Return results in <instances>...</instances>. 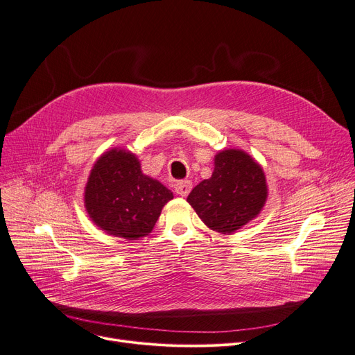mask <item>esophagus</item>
Returning <instances> with one entry per match:
<instances>
[{"mask_svg":"<svg viewBox=\"0 0 355 355\" xmlns=\"http://www.w3.org/2000/svg\"><path fill=\"white\" fill-rule=\"evenodd\" d=\"M174 189H175V193H177L178 196L187 197L189 193H190L191 189H193V185H191L190 181H177L175 185H174Z\"/></svg>","mask_w":355,"mask_h":355,"instance_id":"esophagus-1","label":"esophagus"}]
</instances>
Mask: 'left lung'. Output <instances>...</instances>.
I'll return each instance as SVG.
<instances>
[{"instance_id": "obj_1", "label": "left lung", "mask_w": 355, "mask_h": 355, "mask_svg": "<svg viewBox=\"0 0 355 355\" xmlns=\"http://www.w3.org/2000/svg\"><path fill=\"white\" fill-rule=\"evenodd\" d=\"M268 200L263 168L243 149H223L214 171L193 189L187 201L213 232L232 234L254 220Z\"/></svg>"}]
</instances>
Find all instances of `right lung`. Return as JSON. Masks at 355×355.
Returning <instances> with one entry per match:
<instances>
[{
	"instance_id": "1",
	"label": "right lung",
	"mask_w": 355,
	"mask_h": 355,
	"mask_svg": "<svg viewBox=\"0 0 355 355\" xmlns=\"http://www.w3.org/2000/svg\"><path fill=\"white\" fill-rule=\"evenodd\" d=\"M173 198V191L145 175L138 157L123 148H112L98 158L83 196L90 220L105 233L126 240L151 233Z\"/></svg>"
}]
</instances>
